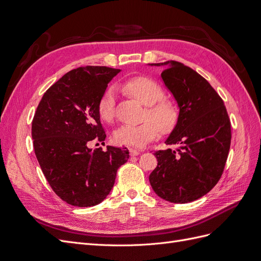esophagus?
<instances>
[{
	"label": "esophagus",
	"mask_w": 261,
	"mask_h": 261,
	"mask_svg": "<svg viewBox=\"0 0 261 261\" xmlns=\"http://www.w3.org/2000/svg\"><path fill=\"white\" fill-rule=\"evenodd\" d=\"M128 150H129V154L130 155H138L139 153H140V151L139 150H137V149H134V148H128Z\"/></svg>",
	"instance_id": "obj_1"
}]
</instances>
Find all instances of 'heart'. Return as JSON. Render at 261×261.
<instances>
[{"mask_svg":"<svg viewBox=\"0 0 261 261\" xmlns=\"http://www.w3.org/2000/svg\"><path fill=\"white\" fill-rule=\"evenodd\" d=\"M123 89L146 106L144 117L149 118L137 125H122L113 134L117 145L141 148L153 140L158 132L170 133L178 121L175 105L165 99L164 90L155 81L146 76L133 77L126 81ZM98 113L102 120L112 122L115 114V89L108 88L101 94L98 102Z\"/></svg>","mask_w":261,"mask_h":261,"instance_id":"1","label":"heart"}]
</instances>
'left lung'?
Here are the masks:
<instances>
[{
    "mask_svg": "<svg viewBox=\"0 0 261 261\" xmlns=\"http://www.w3.org/2000/svg\"><path fill=\"white\" fill-rule=\"evenodd\" d=\"M161 77L179 108L178 121L165 141L175 149L154 152L158 165L149 175L154 193L174 203L200 198L217 185L231 146V122L223 100L193 68L176 61Z\"/></svg>",
    "mask_w": 261,
    "mask_h": 261,
    "instance_id": "8db88e82",
    "label": "left lung"
}]
</instances>
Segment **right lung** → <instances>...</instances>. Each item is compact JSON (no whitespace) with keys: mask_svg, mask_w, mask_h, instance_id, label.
Returning <instances> with one entry per match:
<instances>
[{"mask_svg":"<svg viewBox=\"0 0 261 261\" xmlns=\"http://www.w3.org/2000/svg\"><path fill=\"white\" fill-rule=\"evenodd\" d=\"M121 69L82 66L46 90L35 113L31 136L43 174L53 192L75 207H92L106 199L116 172L127 162L126 148H89L105 144L98 102Z\"/></svg>","mask_w":261,"mask_h":261,"instance_id":"obj_1","label":"right lung"}]
</instances>
